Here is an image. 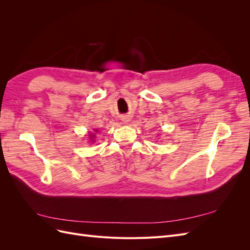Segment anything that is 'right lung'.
I'll return each mask as SVG.
<instances>
[{
  "instance_id": "right-lung-1",
  "label": "right lung",
  "mask_w": 250,
  "mask_h": 250,
  "mask_svg": "<svg viewBox=\"0 0 250 250\" xmlns=\"http://www.w3.org/2000/svg\"><path fill=\"white\" fill-rule=\"evenodd\" d=\"M95 131H96V132H97V130H95ZM89 135H90V140H92V141H93V142H95V141H94V139H93V138H94V137H95V135H94V134H89Z\"/></svg>"
}]
</instances>
